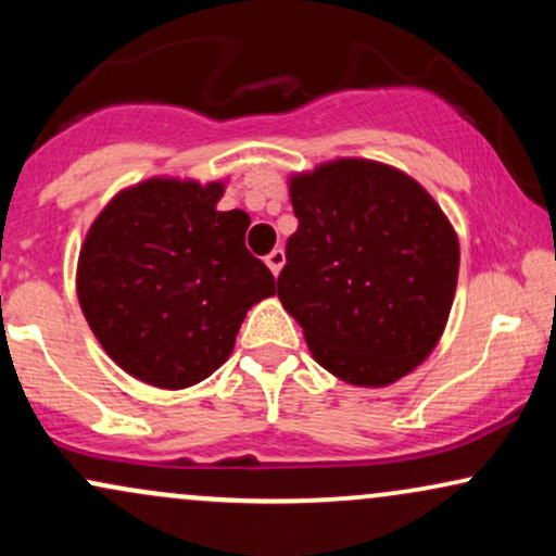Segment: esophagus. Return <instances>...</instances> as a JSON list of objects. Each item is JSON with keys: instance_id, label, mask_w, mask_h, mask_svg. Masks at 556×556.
Returning <instances> with one entry per match:
<instances>
[{"instance_id": "34e87169", "label": "esophagus", "mask_w": 556, "mask_h": 556, "mask_svg": "<svg viewBox=\"0 0 556 556\" xmlns=\"http://www.w3.org/2000/svg\"><path fill=\"white\" fill-rule=\"evenodd\" d=\"M266 266H269L274 277H277V274L282 271V266H285V251H282V248H274L269 256H266Z\"/></svg>"}]
</instances>
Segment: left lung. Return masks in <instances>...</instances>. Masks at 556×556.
Returning <instances> with one entry per match:
<instances>
[{"instance_id": "8db88e82", "label": "left lung", "mask_w": 556, "mask_h": 556, "mask_svg": "<svg viewBox=\"0 0 556 556\" xmlns=\"http://www.w3.org/2000/svg\"><path fill=\"white\" fill-rule=\"evenodd\" d=\"M298 216L277 295L311 355L355 387L420 366L450 318L460 242L405 172L337 159L290 180Z\"/></svg>"}]
</instances>
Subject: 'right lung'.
<instances>
[{
    "label": "right lung",
    "instance_id": "obj_1",
    "mask_svg": "<svg viewBox=\"0 0 556 556\" xmlns=\"http://www.w3.org/2000/svg\"><path fill=\"white\" fill-rule=\"evenodd\" d=\"M222 193L225 182L151 177L114 195L80 248L88 327L123 371L151 387L212 376L248 311L277 292L245 248L251 216L216 212Z\"/></svg>",
    "mask_w": 556,
    "mask_h": 556
}]
</instances>
